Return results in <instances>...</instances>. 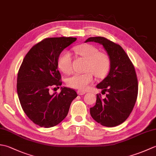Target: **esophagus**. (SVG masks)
<instances>
[{"instance_id":"1","label":"esophagus","mask_w":156,"mask_h":156,"mask_svg":"<svg viewBox=\"0 0 156 156\" xmlns=\"http://www.w3.org/2000/svg\"><path fill=\"white\" fill-rule=\"evenodd\" d=\"M77 93L78 94V95H83L86 93V92L83 91V90H79L77 91Z\"/></svg>"}]
</instances>
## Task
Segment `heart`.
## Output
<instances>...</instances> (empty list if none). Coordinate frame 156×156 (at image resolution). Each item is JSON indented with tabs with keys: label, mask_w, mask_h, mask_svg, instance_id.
Here are the masks:
<instances>
[{
	"label": "heart",
	"mask_w": 156,
	"mask_h": 156,
	"mask_svg": "<svg viewBox=\"0 0 156 156\" xmlns=\"http://www.w3.org/2000/svg\"><path fill=\"white\" fill-rule=\"evenodd\" d=\"M78 55L87 60L85 73H75L67 79V84L72 88L84 90L93 81V74L97 78H103L110 68V58L104 52L99 51L95 46L82 44L74 48ZM57 64L58 68L66 74L72 70V55L68 50L62 51L59 55Z\"/></svg>",
	"instance_id": "obj_1"
}]
</instances>
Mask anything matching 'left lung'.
Segmentation results:
<instances>
[{"label": "left lung", "mask_w": 156, "mask_h": 156, "mask_svg": "<svg viewBox=\"0 0 156 156\" xmlns=\"http://www.w3.org/2000/svg\"><path fill=\"white\" fill-rule=\"evenodd\" d=\"M94 41L103 46L110 58V71L97 85L105 92L106 97L97 94V102L90 108L92 117L106 127L122 123L133 111L138 94V82L133 63L121 45L103 37H89L85 42Z\"/></svg>", "instance_id": "obj_1"}]
</instances>
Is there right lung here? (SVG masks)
<instances>
[{
	"instance_id": "add662e5",
	"label": "right lung",
	"mask_w": 156,
	"mask_h": 156,
	"mask_svg": "<svg viewBox=\"0 0 156 156\" xmlns=\"http://www.w3.org/2000/svg\"><path fill=\"white\" fill-rule=\"evenodd\" d=\"M76 40L66 37L44 39L33 46L20 66L16 83L20 103L26 115L40 127L59 124L77 97L74 90L66 87H62L59 94L49 92L51 87L62 84L57 64L59 55Z\"/></svg>"
}]
</instances>
